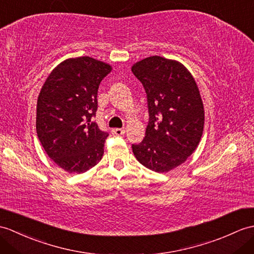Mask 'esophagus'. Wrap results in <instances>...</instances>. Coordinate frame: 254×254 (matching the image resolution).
<instances>
[{
  "label": "esophagus",
  "instance_id": "1",
  "mask_svg": "<svg viewBox=\"0 0 254 254\" xmlns=\"http://www.w3.org/2000/svg\"><path fill=\"white\" fill-rule=\"evenodd\" d=\"M113 134H115V135H123L126 133V129L125 128H118V127H116V128H113Z\"/></svg>",
  "mask_w": 254,
  "mask_h": 254
}]
</instances>
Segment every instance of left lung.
Masks as SVG:
<instances>
[{
    "label": "left lung",
    "instance_id": "8db88e82",
    "mask_svg": "<svg viewBox=\"0 0 254 254\" xmlns=\"http://www.w3.org/2000/svg\"><path fill=\"white\" fill-rule=\"evenodd\" d=\"M132 72L143 84L149 120L134 156L158 173L179 167L197 148L203 131V104L190 72L175 61L151 56Z\"/></svg>",
    "mask_w": 254,
    "mask_h": 254
}]
</instances>
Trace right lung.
<instances>
[{
  "mask_svg": "<svg viewBox=\"0 0 254 254\" xmlns=\"http://www.w3.org/2000/svg\"><path fill=\"white\" fill-rule=\"evenodd\" d=\"M111 67L94 58H70L53 70L40 92L37 133L44 150L69 173H83L102 160L108 133L93 121L100 82Z\"/></svg>",
  "mask_w": 254,
  "mask_h": 254,
  "instance_id": "right-lung-1",
  "label": "right lung"
}]
</instances>
